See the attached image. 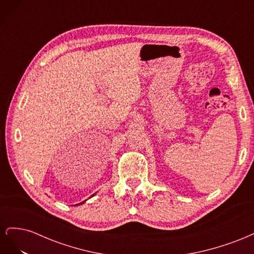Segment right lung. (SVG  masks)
Instances as JSON below:
<instances>
[{"mask_svg": "<svg viewBox=\"0 0 254 254\" xmlns=\"http://www.w3.org/2000/svg\"><path fill=\"white\" fill-rule=\"evenodd\" d=\"M92 196H93V195H92ZM81 203H82V202H81ZM81 203H80V204H81Z\"/></svg>", "mask_w": 254, "mask_h": 254, "instance_id": "add662e5", "label": "right lung"}]
</instances>
